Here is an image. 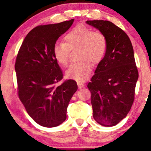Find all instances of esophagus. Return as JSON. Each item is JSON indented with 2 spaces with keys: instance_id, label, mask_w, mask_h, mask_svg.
Instances as JSON below:
<instances>
[{
  "instance_id": "obj_1",
  "label": "esophagus",
  "mask_w": 151,
  "mask_h": 151,
  "mask_svg": "<svg viewBox=\"0 0 151 151\" xmlns=\"http://www.w3.org/2000/svg\"><path fill=\"white\" fill-rule=\"evenodd\" d=\"M77 86H78V89H81V88H84V84L82 83L78 82V83H77Z\"/></svg>"
}]
</instances>
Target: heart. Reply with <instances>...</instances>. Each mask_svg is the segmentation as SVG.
I'll return each mask as SVG.
<instances>
[{
    "mask_svg": "<svg viewBox=\"0 0 151 151\" xmlns=\"http://www.w3.org/2000/svg\"><path fill=\"white\" fill-rule=\"evenodd\" d=\"M64 42H57L53 47V55L59 64L66 66L70 50L80 48V60L73 63L67 70L68 78L83 82L89 78L92 68L90 62L96 65L103 60L107 48L105 35L100 31H93L90 27L78 24L64 36Z\"/></svg>",
    "mask_w": 151,
    "mask_h": 151,
    "instance_id": "1",
    "label": "heart"
}]
</instances>
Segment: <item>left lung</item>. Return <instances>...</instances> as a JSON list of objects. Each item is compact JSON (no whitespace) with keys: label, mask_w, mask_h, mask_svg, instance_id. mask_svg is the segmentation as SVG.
<instances>
[{"label":"left lung","mask_w":151,"mask_h":151,"mask_svg":"<svg viewBox=\"0 0 151 151\" xmlns=\"http://www.w3.org/2000/svg\"><path fill=\"white\" fill-rule=\"evenodd\" d=\"M86 23L103 33L107 40L105 57L88 84L93 117L102 126L113 127L126 117L134 101L138 71L133 46L124 31L111 22Z\"/></svg>","instance_id":"left-lung-1"}]
</instances>
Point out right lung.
I'll list each match as a JSON object with an SVG mask.
<instances>
[{
	"mask_svg": "<svg viewBox=\"0 0 151 151\" xmlns=\"http://www.w3.org/2000/svg\"><path fill=\"white\" fill-rule=\"evenodd\" d=\"M74 20L33 29L17 55L15 70L19 98L29 115L42 127L50 128L64 122L69 102L78 89L72 79L56 86L62 80L63 73L53 55L57 40Z\"/></svg>",
	"mask_w": 151,
	"mask_h": 151,
	"instance_id": "right-lung-1",
	"label": "right lung"
}]
</instances>
